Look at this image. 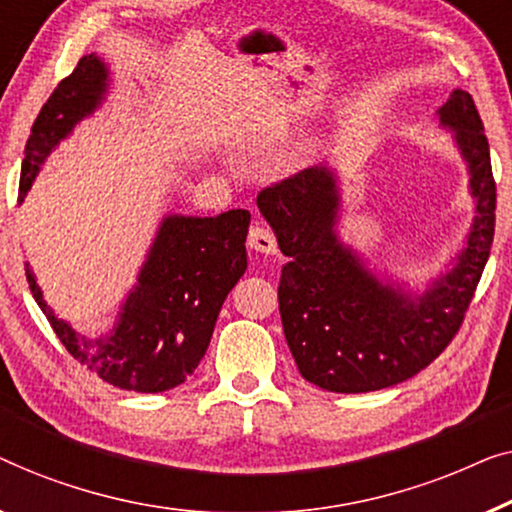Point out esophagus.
I'll use <instances>...</instances> for the list:
<instances>
[{
    "label": "esophagus",
    "instance_id": "obj_1",
    "mask_svg": "<svg viewBox=\"0 0 512 512\" xmlns=\"http://www.w3.org/2000/svg\"><path fill=\"white\" fill-rule=\"evenodd\" d=\"M248 248L257 250V253H262V255H276L278 253L276 236H273L269 227L253 225V227H250V234H248Z\"/></svg>",
    "mask_w": 512,
    "mask_h": 512
}]
</instances>
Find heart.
Segmentation results:
<instances>
[{
  "label": "heart",
  "mask_w": 512,
  "mask_h": 512,
  "mask_svg": "<svg viewBox=\"0 0 512 512\" xmlns=\"http://www.w3.org/2000/svg\"><path fill=\"white\" fill-rule=\"evenodd\" d=\"M304 155H306V153H304V150H301V148L297 150V153H294V157H304Z\"/></svg>",
  "instance_id": "b5f03b06"
}]
</instances>
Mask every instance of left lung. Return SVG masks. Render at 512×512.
<instances>
[{"label":"left lung","instance_id":"1","mask_svg":"<svg viewBox=\"0 0 512 512\" xmlns=\"http://www.w3.org/2000/svg\"><path fill=\"white\" fill-rule=\"evenodd\" d=\"M469 174L473 220L445 271L410 287L380 276L338 236L341 178L318 164L257 194V208L290 262L278 285L280 320L299 373L327 392H376L413 378L462 325L494 239L496 185L489 143L469 92L436 111Z\"/></svg>","mask_w":512,"mask_h":512}]
</instances>
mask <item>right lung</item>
<instances>
[{"mask_svg":"<svg viewBox=\"0 0 512 512\" xmlns=\"http://www.w3.org/2000/svg\"><path fill=\"white\" fill-rule=\"evenodd\" d=\"M109 88L111 69L97 53L83 55L74 74L57 85L27 139L18 201H25L60 141L102 109ZM248 225L250 213L243 208L213 218L164 215L113 327L97 338L57 318L30 262L27 283L64 348L104 383L129 392H167L199 366L227 294L248 269Z\"/></svg>","mask_w":512,"mask_h":512,"instance_id":"right-lung-1","label":"right lung"}]
</instances>
